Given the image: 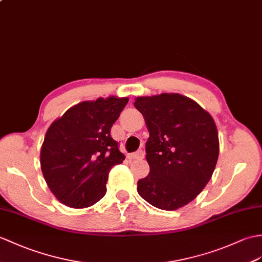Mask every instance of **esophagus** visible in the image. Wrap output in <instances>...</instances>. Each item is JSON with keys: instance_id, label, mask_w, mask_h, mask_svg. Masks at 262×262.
<instances>
[{"instance_id": "34e87169", "label": "esophagus", "mask_w": 262, "mask_h": 262, "mask_svg": "<svg viewBox=\"0 0 262 262\" xmlns=\"http://www.w3.org/2000/svg\"><path fill=\"white\" fill-rule=\"evenodd\" d=\"M144 156H145L144 150L139 149V150L136 151V153H134V154L130 155V159H134V160H142V159H144Z\"/></svg>"}]
</instances>
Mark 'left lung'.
<instances>
[{
  "mask_svg": "<svg viewBox=\"0 0 262 262\" xmlns=\"http://www.w3.org/2000/svg\"><path fill=\"white\" fill-rule=\"evenodd\" d=\"M134 106L149 132V173L137 182V192L157 209L178 210L195 199L213 174L220 150L214 120L180 94L137 97Z\"/></svg>",
  "mask_w": 262,
  "mask_h": 262,
  "instance_id": "obj_1",
  "label": "left lung"
}]
</instances>
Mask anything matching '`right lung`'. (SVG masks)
I'll list each match as a JSON object with an SVG mask.
<instances>
[{
    "label": "right lung",
    "mask_w": 262,
    "mask_h": 262,
    "mask_svg": "<svg viewBox=\"0 0 262 262\" xmlns=\"http://www.w3.org/2000/svg\"><path fill=\"white\" fill-rule=\"evenodd\" d=\"M128 98L111 96L69 108L49 127L42 144V174L53 195L75 209L88 208L106 194L108 173L125 155L111 128Z\"/></svg>",
    "instance_id": "right-lung-1"
}]
</instances>
